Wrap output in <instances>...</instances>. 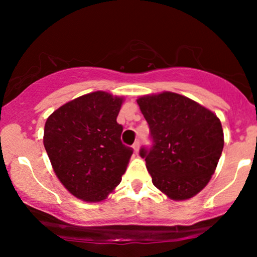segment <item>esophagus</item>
<instances>
[{"instance_id": "obj_1", "label": "esophagus", "mask_w": 257, "mask_h": 257, "mask_svg": "<svg viewBox=\"0 0 257 257\" xmlns=\"http://www.w3.org/2000/svg\"><path fill=\"white\" fill-rule=\"evenodd\" d=\"M133 149H134V152L137 153V155H138V152H139V149H140V141H139V140L135 141V143H134V145H133Z\"/></svg>"}]
</instances>
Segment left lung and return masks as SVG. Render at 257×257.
I'll list each match as a JSON object with an SVG mask.
<instances>
[{"mask_svg": "<svg viewBox=\"0 0 257 257\" xmlns=\"http://www.w3.org/2000/svg\"><path fill=\"white\" fill-rule=\"evenodd\" d=\"M150 128L151 146H143L152 182L175 200L196 196L210 180L223 149V132L213 112L175 93L138 99Z\"/></svg>", "mask_w": 257, "mask_h": 257, "instance_id": "left-lung-1", "label": "left lung"}]
</instances>
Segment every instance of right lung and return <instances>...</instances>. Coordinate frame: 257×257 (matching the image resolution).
I'll list each match as a JSON object with an SVG mask.
<instances>
[{"label": "right lung", "mask_w": 257, "mask_h": 257, "mask_svg": "<svg viewBox=\"0 0 257 257\" xmlns=\"http://www.w3.org/2000/svg\"><path fill=\"white\" fill-rule=\"evenodd\" d=\"M122 98L105 91L79 96L47 119L43 144L67 190L79 199L100 202L119 184L133 149L120 140L117 123Z\"/></svg>", "instance_id": "add662e5"}]
</instances>
